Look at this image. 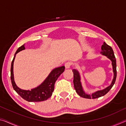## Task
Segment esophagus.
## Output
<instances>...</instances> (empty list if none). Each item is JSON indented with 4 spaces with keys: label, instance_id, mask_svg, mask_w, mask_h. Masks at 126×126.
Instances as JSON below:
<instances>
[{
    "label": "esophagus",
    "instance_id": "34e87169",
    "mask_svg": "<svg viewBox=\"0 0 126 126\" xmlns=\"http://www.w3.org/2000/svg\"><path fill=\"white\" fill-rule=\"evenodd\" d=\"M71 63L70 62H67V63L65 64V68L66 69H69L71 66Z\"/></svg>",
    "mask_w": 126,
    "mask_h": 126
}]
</instances>
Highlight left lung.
Here are the masks:
<instances>
[{
	"label": "left lung",
	"instance_id": "obj_1",
	"mask_svg": "<svg viewBox=\"0 0 126 126\" xmlns=\"http://www.w3.org/2000/svg\"><path fill=\"white\" fill-rule=\"evenodd\" d=\"M101 53L102 55L106 56L108 59H109L111 61V64L113 66V70L114 73V78L113 80H112L111 84L109 86H108L106 88L102 90L97 91L91 94H86L84 92V90L82 88V83L80 82V74L78 72V70L76 69H73V72L74 74V80H73V83H74V88L77 94L82 97L86 98H90V99H94V98H97L103 96L106 94L109 91L110 89L112 88L113 85L114 84L116 78H117V64H116V59L113 50L112 48L108 45L105 42H104L103 44L101 46Z\"/></svg>",
	"mask_w": 126,
	"mask_h": 126
}]
</instances>
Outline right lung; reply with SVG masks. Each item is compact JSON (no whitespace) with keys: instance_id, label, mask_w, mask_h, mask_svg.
<instances>
[{"instance_id":"add662e5","label":"right lung","mask_w":126,"mask_h":126,"mask_svg":"<svg viewBox=\"0 0 126 126\" xmlns=\"http://www.w3.org/2000/svg\"><path fill=\"white\" fill-rule=\"evenodd\" d=\"M25 49V44L19 47L15 54L11 63V79L13 88L17 94L24 100L29 102H40L47 100L52 96L55 88V83L60 75L65 70V66L56 67L52 70L44 82L37 87L29 90H22L16 86L13 76V63L16 55L22 50Z\"/></svg>"}]
</instances>
